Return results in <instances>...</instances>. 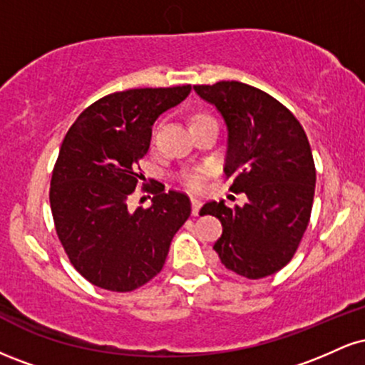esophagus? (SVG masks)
I'll return each mask as SVG.
<instances>
[{
	"instance_id": "obj_1",
	"label": "esophagus",
	"mask_w": 365,
	"mask_h": 365,
	"mask_svg": "<svg viewBox=\"0 0 365 365\" xmlns=\"http://www.w3.org/2000/svg\"><path fill=\"white\" fill-rule=\"evenodd\" d=\"M192 215L197 216L199 215V209L202 206V202H200V199H197V197H192Z\"/></svg>"
}]
</instances>
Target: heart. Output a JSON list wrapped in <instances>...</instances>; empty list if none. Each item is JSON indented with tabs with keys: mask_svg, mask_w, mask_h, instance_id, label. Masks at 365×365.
<instances>
[{
	"mask_svg": "<svg viewBox=\"0 0 365 365\" xmlns=\"http://www.w3.org/2000/svg\"><path fill=\"white\" fill-rule=\"evenodd\" d=\"M183 182H185L190 188H200L204 183V173L202 171H192V173L185 175Z\"/></svg>",
	"mask_w": 365,
	"mask_h": 365,
	"instance_id": "heart-1",
	"label": "heart"
}]
</instances>
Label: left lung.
<instances>
[{
  "label": "left lung",
  "instance_id": "obj_1",
  "mask_svg": "<svg viewBox=\"0 0 365 365\" xmlns=\"http://www.w3.org/2000/svg\"><path fill=\"white\" fill-rule=\"evenodd\" d=\"M194 91L223 116L225 173L247 195L242 207L211 200L200 209L223 226L212 249L244 278L274 274L292 261L311 217L316 166L307 135L290 110L252 86L223 81Z\"/></svg>",
  "mask_w": 365,
  "mask_h": 365
}]
</instances>
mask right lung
Returning <instances> with one entry per match:
<instances>
[{"mask_svg": "<svg viewBox=\"0 0 365 365\" xmlns=\"http://www.w3.org/2000/svg\"><path fill=\"white\" fill-rule=\"evenodd\" d=\"M190 86L130 89L104 96L66 132L54 165L49 204L63 249L87 282L132 292L163 269L170 244L190 216V199L163 185L153 204L128 211L159 115L190 94ZM148 190V188H145Z\"/></svg>", "mask_w": 365, "mask_h": 365, "instance_id": "1", "label": "right lung"}]
</instances>
